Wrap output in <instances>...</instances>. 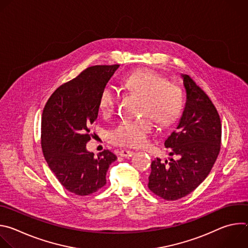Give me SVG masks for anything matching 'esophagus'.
Instances as JSON below:
<instances>
[{
    "label": "esophagus",
    "instance_id": "esophagus-1",
    "mask_svg": "<svg viewBox=\"0 0 248 248\" xmlns=\"http://www.w3.org/2000/svg\"><path fill=\"white\" fill-rule=\"evenodd\" d=\"M133 151H130V150H122L120 152V155L124 158H128V157H131L133 155Z\"/></svg>",
    "mask_w": 248,
    "mask_h": 248
}]
</instances>
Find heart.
Returning a JSON list of instances; mask_svg holds the SVG:
<instances>
[{"label":"heart","instance_id":"obj_1","mask_svg":"<svg viewBox=\"0 0 248 248\" xmlns=\"http://www.w3.org/2000/svg\"><path fill=\"white\" fill-rule=\"evenodd\" d=\"M124 87L139 96L141 101V114L149 115L161 126L173 124L180 117L184 97L179 86L169 83L163 76L151 69H138L130 73L123 79ZM118 99L114 86L108 84L101 91L99 108L106 114H111ZM153 122L149 117L138 120L122 121L110 134L113 143L126 147H140L146 144L153 131Z\"/></svg>","mask_w":248,"mask_h":248}]
</instances>
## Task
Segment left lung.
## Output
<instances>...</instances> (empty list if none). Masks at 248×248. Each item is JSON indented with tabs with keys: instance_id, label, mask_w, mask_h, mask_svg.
I'll return each instance as SVG.
<instances>
[{
	"instance_id": "obj_1",
	"label": "left lung",
	"mask_w": 248,
	"mask_h": 248,
	"mask_svg": "<svg viewBox=\"0 0 248 248\" xmlns=\"http://www.w3.org/2000/svg\"><path fill=\"white\" fill-rule=\"evenodd\" d=\"M186 93L183 114L164 145L178 160L151 164L148 187L166 200L192 192L209 174L221 148L222 124L215 106L187 75H181Z\"/></svg>"
}]
</instances>
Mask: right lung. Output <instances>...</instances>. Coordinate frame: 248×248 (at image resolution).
<instances>
[{
    "mask_svg": "<svg viewBox=\"0 0 248 248\" xmlns=\"http://www.w3.org/2000/svg\"><path fill=\"white\" fill-rule=\"evenodd\" d=\"M119 64L94 65L60 86L46 103L41 120L45 160L58 181L77 195H89L106 185V173L117 156L104 150L97 157L86 143L98 118L99 97Z\"/></svg>",
    "mask_w": 248,
    "mask_h": 248,
    "instance_id": "1",
    "label": "right lung"
}]
</instances>
